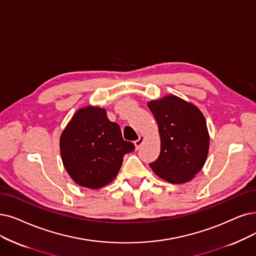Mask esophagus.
Segmentation results:
<instances>
[{"mask_svg": "<svg viewBox=\"0 0 256 256\" xmlns=\"http://www.w3.org/2000/svg\"><path fill=\"white\" fill-rule=\"evenodd\" d=\"M144 140H145V138L142 136H140L136 140H134V145H136V150L142 145V142H144Z\"/></svg>", "mask_w": 256, "mask_h": 256, "instance_id": "obj_1", "label": "esophagus"}]
</instances>
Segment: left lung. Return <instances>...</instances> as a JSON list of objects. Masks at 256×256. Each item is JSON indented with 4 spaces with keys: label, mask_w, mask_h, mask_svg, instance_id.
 Wrapping results in <instances>:
<instances>
[{
    "label": "left lung",
    "mask_w": 256,
    "mask_h": 256,
    "mask_svg": "<svg viewBox=\"0 0 256 256\" xmlns=\"http://www.w3.org/2000/svg\"><path fill=\"white\" fill-rule=\"evenodd\" d=\"M160 136L158 160L149 164L158 176L171 184L191 180L202 170L208 156L209 134L200 110L176 96L151 100Z\"/></svg>",
    "instance_id": "8db88e82"
}]
</instances>
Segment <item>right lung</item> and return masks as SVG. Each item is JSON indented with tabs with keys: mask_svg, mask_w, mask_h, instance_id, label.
<instances>
[{
	"mask_svg": "<svg viewBox=\"0 0 256 256\" xmlns=\"http://www.w3.org/2000/svg\"><path fill=\"white\" fill-rule=\"evenodd\" d=\"M122 140L120 126L110 122L106 110L85 107L78 110L60 134L64 167L78 185L98 189L116 176L122 158L134 150Z\"/></svg>",
	"mask_w": 256,
	"mask_h": 256,
	"instance_id": "add662e5",
	"label": "right lung"
}]
</instances>
